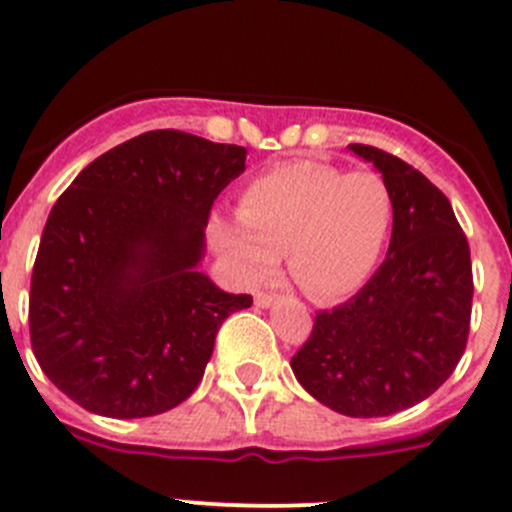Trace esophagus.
Instances as JSON below:
<instances>
[{"mask_svg":"<svg viewBox=\"0 0 512 512\" xmlns=\"http://www.w3.org/2000/svg\"><path fill=\"white\" fill-rule=\"evenodd\" d=\"M272 302H275V294H272V292H257L255 294V304H257V307L265 309V307H270Z\"/></svg>","mask_w":512,"mask_h":512,"instance_id":"34e87169","label":"esophagus"}]
</instances>
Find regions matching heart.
I'll return each instance as SVG.
<instances>
[{
  "instance_id": "heart-1",
  "label": "heart",
  "mask_w": 512,
  "mask_h": 512,
  "mask_svg": "<svg viewBox=\"0 0 512 512\" xmlns=\"http://www.w3.org/2000/svg\"><path fill=\"white\" fill-rule=\"evenodd\" d=\"M240 220L210 223L215 247L237 277L260 282L285 252L294 285L334 302L369 280L394 220V198L379 173H344L327 163L292 160L245 185Z\"/></svg>"
}]
</instances>
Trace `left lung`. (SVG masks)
<instances>
[{"instance_id": "obj_1", "label": "left lung", "mask_w": 512, "mask_h": 512, "mask_svg": "<svg viewBox=\"0 0 512 512\" xmlns=\"http://www.w3.org/2000/svg\"><path fill=\"white\" fill-rule=\"evenodd\" d=\"M349 148L376 165L394 198L389 255L349 302L314 317L292 371L332 411L391 416L428 399L466 352L471 247L446 195L414 165Z\"/></svg>"}]
</instances>
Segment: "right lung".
Returning a JSON list of instances; mask_svg holds the SVG:
<instances>
[{"instance_id":"right-lung-1","label":"right lung","mask_w":512,"mask_h":512,"mask_svg":"<svg viewBox=\"0 0 512 512\" xmlns=\"http://www.w3.org/2000/svg\"><path fill=\"white\" fill-rule=\"evenodd\" d=\"M242 146L148 131L86 165L51 208L32 272L41 371L86 411L143 418L183 404L220 324L252 304L198 270L215 198Z\"/></svg>"}]
</instances>
